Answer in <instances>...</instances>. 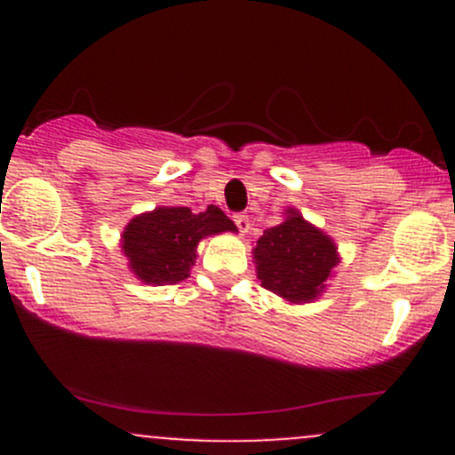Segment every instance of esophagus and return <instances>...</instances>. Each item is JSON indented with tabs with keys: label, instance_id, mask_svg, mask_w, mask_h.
Segmentation results:
<instances>
[{
	"label": "esophagus",
	"instance_id": "34e87169",
	"mask_svg": "<svg viewBox=\"0 0 455 455\" xmlns=\"http://www.w3.org/2000/svg\"><path fill=\"white\" fill-rule=\"evenodd\" d=\"M233 222L237 224V228H240L242 235H246V233H249V228H251V220H249V215H244V213L233 215Z\"/></svg>",
	"mask_w": 455,
	"mask_h": 455
}]
</instances>
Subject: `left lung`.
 Listing matches in <instances>:
<instances>
[{
	"mask_svg": "<svg viewBox=\"0 0 455 455\" xmlns=\"http://www.w3.org/2000/svg\"><path fill=\"white\" fill-rule=\"evenodd\" d=\"M253 259L266 291L291 304H308L325 291L339 253L332 237L306 222L297 209H288L286 220L257 240Z\"/></svg>",
	"mask_w": 455,
	"mask_h": 455,
	"instance_id": "left-lung-1",
	"label": "left lung"
}]
</instances>
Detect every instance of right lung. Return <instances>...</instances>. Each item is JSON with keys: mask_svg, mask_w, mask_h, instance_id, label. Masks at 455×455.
Segmentation results:
<instances>
[{"mask_svg": "<svg viewBox=\"0 0 455 455\" xmlns=\"http://www.w3.org/2000/svg\"><path fill=\"white\" fill-rule=\"evenodd\" d=\"M227 231L235 233L237 227L215 204L202 213H191L189 206H158L130 220L121 249L142 283L164 286L189 277L200 240Z\"/></svg>", "mask_w": 455, "mask_h": 455, "instance_id": "right-lung-1", "label": "right lung"}]
</instances>
